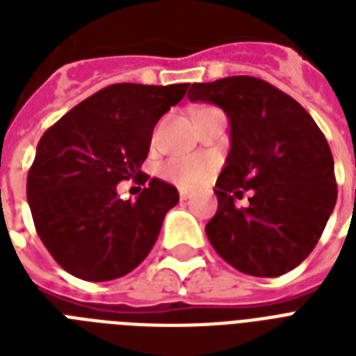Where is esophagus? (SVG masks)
Returning <instances> with one entry per match:
<instances>
[{
	"mask_svg": "<svg viewBox=\"0 0 356 356\" xmlns=\"http://www.w3.org/2000/svg\"><path fill=\"white\" fill-rule=\"evenodd\" d=\"M179 197H181V201H188L190 192H186V190H181V192H179Z\"/></svg>",
	"mask_w": 356,
	"mask_h": 356,
	"instance_id": "34e87169",
	"label": "esophagus"
}]
</instances>
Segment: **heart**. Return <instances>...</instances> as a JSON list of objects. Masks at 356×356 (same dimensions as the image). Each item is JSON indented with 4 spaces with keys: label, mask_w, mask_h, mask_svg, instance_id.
Segmentation results:
<instances>
[{
    "label": "heart",
    "mask_w": 356,
    "mask_h": 356,
    "mask_svg": "<svg viewBox=\"0 0 356 356\" xmlns=\"http://www.w3.org/2000/svg\"><path fill=\"white\" fill-rule=\"evenodd\" d=\"M212 172V164L205 156H175L161 168V173L168 181L181 188H197L205 183Z\"/></svg>",
    "instance_id": "b5f03b06"
}]
</instances>
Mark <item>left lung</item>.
Here are the masks:
<instances>
[{
  "instance_id": "1",
  "label": "left lung",
  "mask_w": 356,
  "mask_h": 356,
  "mask_svg": "<svg viewBox=\"0 0 356 356\" xmlns=\"http://www.w3.org/2000/svg\"><path fill=\"white\" fill-rule=\"evenodd\" d=\"M190 102L218 105L231 123V151L216 181L218 211L207 236L225 262L254 277H279L316 248L337 205L325 136L296 99L257 77L194 83ZM253 189L250 205H234Z\"/></svg>"
}]
</instances>
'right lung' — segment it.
<instances>
[{
	"label": "right lung",
	"mask_w": 356,
	"mask_h": 356,
	"mask_svg": "<svg viewBox=\"0 0 356 356\" xmlns=\"http://www.w3.org/2000/svg\"><path fill=\"white\" fill-rule=\"evenodd\" d=\"M190 83H118L86 97L47 129L27 175L36 233L60 268L83 281L127 275L149 254L175 186L151 179L136 201L120 200V181L147 175L156 122L177 105Z\"/></svg>",
	"instance_id": "obj_1"
}]
</instances>
